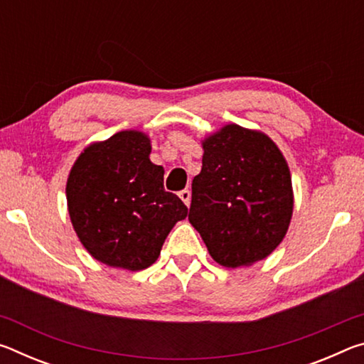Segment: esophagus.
I'll list each match as a JSON object with an SVG mask.
<instances>
[{
    "label": "esophagus",
    "mask_w": 364,
    "mask_h": 364,
    "mask_svg": "<svg viewBox=\"0 0 364 364\" xmlns=\"http://www.w3.org/2000/svg\"><path fill=\"white\" fill-rule=\"evenodd\" d=\"M178 196H180V199L189 207V204H191V191L183 189V191H180V194H178Z\"/></svg>",
    "instance_id": "1"
}]
</instances>
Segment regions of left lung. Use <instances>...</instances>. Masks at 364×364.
Listing matches in <instances>:
<instances>
[{"mask_svg":"<svg viewBox=\"0 0 364 364\" xmlns=\"http://www.w3.org/2000/svg\"><path fill=\"white\" fill-rule=\"evenodd\" d=\"M189 223L221 267H249L284 239L294 210L289 165L268 134L236 123L202 141Z\"/></svg>","mask_w":364,"mask_h":364,"instance_id":"8db88e82","label":"left lung"}]
</instances>
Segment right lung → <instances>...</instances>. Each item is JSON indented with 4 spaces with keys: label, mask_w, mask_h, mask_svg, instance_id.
Instances as JSON below:
<instances>
[{
    "label": "right lung",
    "mask_w": 364,
    "mask_h": 364,
    "mask_svg": "<svg viewBox=\"0 0 364 364\" xmlns=\"http://www.w3.org/2000/svg\"><path fill=\"white\" fill-rule=\"evenodd\" d=\"M143 132H119L85 147L67 178V208L80 242L97 262L139 271L157 260L188 207L164 189Z\"/></svg>",
    "instance_id": "add662e5"
}]
</instances>
